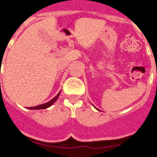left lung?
I'll use <instances>...</instances> for the list:
<instances>
[{
    "instance_id": "obj_1",
    "label": "left lung",
    "mask_w": 157,
    "mask_h": 157,
    "mask_svg": "<svg viewBox=\"0 0 157 157\" xmlns=\"http://www.w3.org/2000/svg\"><path fill=\"white\" fill-rule=\"evenodd\" d=\"M96 110H98V109H97V108H96Z\"/></svg>"
}]
</instances>
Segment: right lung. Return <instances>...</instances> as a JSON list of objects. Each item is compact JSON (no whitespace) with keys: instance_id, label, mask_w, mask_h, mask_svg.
<instances>
[{"instance_id":"right-lung-1","label":"right lung","mask_w":157,"mask_h":157,"mask_svg":"<svg viewBox=\"0 0 157 157\" xmlns=\"http://www.w3.org/2000/svg\"><path fill=\"white\" fill-rule=\"evenodd\" d=\"M60 93H61V91H60L58 93H57V95L55 96V97H54V98H53L52 100H50V101L47 102V103H44V104L38 105V106H36V107H28V108L30 109V110H41V109L48 108V107H50V106H51V105L54 104V102H55L56 100H57V98H58V97H59V95H60Z\"/></svg>"}]
</instances>
